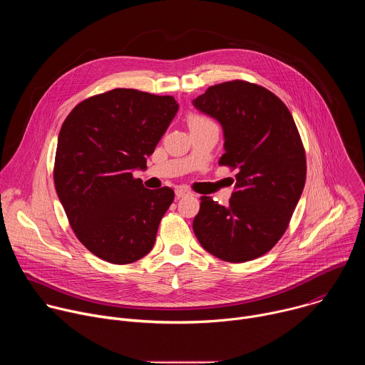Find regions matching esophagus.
<instances>
[{"label":"esophagus","instance_id":"obj_1","mask_svg":"<svg viewBox=\"0 0 365 365\" xmlns=\"http://www.w3.org/2000/svg\"><path fill=\"white\" fill-rule=\"evenodd\" d=\"M187 195H190V190H189V189H186V187H178V189H176V197H178V199H180V197H183V196H187Z\"/></svg>","mask_w":365,"mask_h":365}]
</instances>
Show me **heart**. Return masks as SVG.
Segmentation results:
<instances>
[{
    "mask_svg": "<svg viewBox=\"0 0 365 365\" xmlns=\"http://www.w3.org/2000/svg\"><path fill=\"white\" fill-rule=\"evenodd\" d=\"M205 123H211V120L205 117V115H199V114H193L189 117V125H195V124H205Z\"/></svg>",
    "mask_w": 365,
    "mask_h": 365,
    "instance_id": "b5f03b06",
    "label": "heart"
}]
</instances>
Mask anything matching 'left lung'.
Listing matches in <instances>:
<instances>
[{"label": "left lung", "mask_w": 365, "mask_h": 365, "mask_svg": "<svg viewBox=\"0 0 365 365\" xmlns=\"http://www.w3.org/2000/svg\"><path fill=\"white\" fill-rule=\"evenodd\" d=\"M193 106L221 123L220 166L237 170L227 207L200 197L193 232L224 262H250L279 242L303 192L306 153L299 130L279 96L247 81L210 86Z\"/></svg>", "instance_id": "1"}]
</instances>
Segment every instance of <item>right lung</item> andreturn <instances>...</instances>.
Instances as JSON below:
<instances>
[{"mask_svg": "<svg viewBox=\"0 0 365 365\" xmlns=\"http://www.w3.org/2000/svg\"><path fill=\"white\" fill-rule=\"evenodd\" d=\"M170 95L115 88L79 102L62 124L53 179L76 238L111 264L150 252L173 189H145L133 170L178 113Z\"/></svg>", "mask_w": 365, "mask_h": 365, "instance_id": "obj_1", "label": "right lung"}]
</instances>
